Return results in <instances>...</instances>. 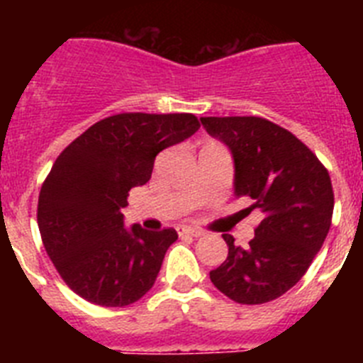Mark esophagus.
Masks as SVG:
<instances>
[{"mask_svg":"<svg viewBox=\"0 0 363 363\" xmlns=\"http://www.w3.org/2000/svg\"><path fill=\"white\" fill-rule=\"evenodd\" d=\"M179 236H192V238H200L203 236V230L192 229V227H178Z\"/></svg>","mask_w":363,"mask_h":363,"instance_id":"obj_1","label":"esophagus"}]
</instances>
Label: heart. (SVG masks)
Instances as JSON below:
<instances>
[{"label":"heart","instance_id":"b5f03b06","mask_svg":"<svg viewBox=\"0 0 363 363\" xmlns=\"http://www.w3.org/2000/svg\"><path fill=\"white\" fill-rule=\"evenodd\" d=\"M211 147H220V145H218L216 142H207V143H205V145H203V149H211Z\"/></svg>","mask_w":363,"mask_h":363}]
</instances>
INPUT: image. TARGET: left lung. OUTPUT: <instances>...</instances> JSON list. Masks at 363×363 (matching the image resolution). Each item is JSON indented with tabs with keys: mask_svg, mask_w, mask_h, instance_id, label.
<instances>
[{
	"mask_svg": "<svg viewBox=\"0 0 363 363\" xmlns=\"http://www.w3.org/2000/svg\"><path fill=\"white\" fill-rule=\"evenodd\" d=\"M200 120L233 152L234 194L252 201L245 211L264 213L247 247L223 234L229 256L211 281L242 306L277 300L306 274L331 229V176L306 143L265 118Z\"/></svg>",
	"mask_w": 363,
	"mask_h": 363,
	"instance_id": "8db88e82",
	"label": "left lung"
}]
</instances>
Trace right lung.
Listing matches in <instances>:
<instances>
[{
	"label": "right lung",
	"mask_w": 363,
	"mask_h": 363,
	"mask_svg": "<svg viewBox=\"0 0 363 363\" xmlns=\"http://www.w3.org/2000/svg\"><path fill=\"white\" fill-rule=\"evenodd\" d=\"M200 129L194 114L121 112L99 120L62 150L38 200L45 251L86 301L125 307L156 281L174 229H123L129 191L145 185L160 150Z\"/></svg>",
	"instance_id": "add662e5"
}]
</instances>
